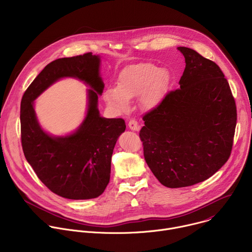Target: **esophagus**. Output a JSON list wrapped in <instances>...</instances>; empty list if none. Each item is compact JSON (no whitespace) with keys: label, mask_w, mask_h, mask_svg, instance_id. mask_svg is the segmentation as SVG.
<instances>
[{"label":"esophagus","mask_w":252,"mask_h":252,"mask_svg":"<svg viewBox=\"0 0 252 252\" xmlns=\"http://www.w3.org/2000/svg\"><path fill=\"white\" fill-rule=\"evenodd\" d=\"M128 127L131 129V130H138L139 129V126L137 124V122L133 119H129L128 120Z\"/></svg>","instance_id":"obj_1"}]
</instances>
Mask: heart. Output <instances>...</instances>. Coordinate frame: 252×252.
I'll use <instances>...</instances> for the list:
<instances>
[{"label":"heart","mask_w":252,"mask_h":252,"mask_svg":"<svg viewBox=\"0 0 252 252\" xmlns=\"http://www.w3.org/2000/svg\"><path fill=\"white\" fill-rule=\"evenodd\" d=\"M168 83L165 69L152 63H140L125 67L119 74L117 88H106L103 99L119 112L128 109V99L142 95V103L154 107L162 97Z\"/></svg>","instance_id":"heart-1"}]
</instances>
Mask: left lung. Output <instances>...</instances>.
Listing matches in <instances>:
<instances>
[{"instance_id": "obj_1", "label": "left lung", "mask_w": 252, "mask_h": 252, "mask_svg": "<svg viewBox=\"0 0 252 252\" xmlns=\"http://www.w3.org/2000/svg\"><path fill=\"white\" fill-rule=\"evenodd\" d=\"M186 59L179 89L142 117L143 157L158 182L177 189L201 183L228 160L236 104L220 67L197 52L178 47Z\"/></svg>"}]
</instances>
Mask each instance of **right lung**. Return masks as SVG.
Listing matches in <instances>:
<instances>
[{"label":"right lung","instance_id":"add662e5","mask_svg":"<svg viewBox=\"0 0 252 252\" xmlns=\"http://www.w3.org/2000/svg\"><path fill=\"white\" fill-rule=\"evenodd\" d=\"M64 76L77 77L92 88L88 91V114L75 134L53 138L40 128L32 100ZM103 88L99 77V58L87 53L58 59L47 64L22 97L21 140L25 158L40 181L62 197L95 198L110 183L114 148L126 129V123L123 119L99 116L97 96Z\"/></svg>","mask_w":252,"mask_h":252}]
</instances>
